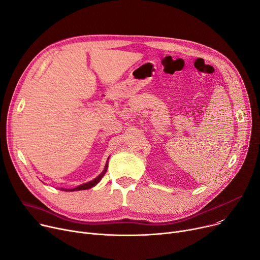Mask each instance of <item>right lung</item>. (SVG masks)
Segmentation results:
<instances>
[{
  "label": "right lung",
  "instance_id": "right-lung-1",
  "mask_svg": "<svg viewBox=\"0 0 260 260\" xmlns=\"http://www.w3.org/2000/svg\"><path fill=\"white\" fill-rule=\"evenodd\" d=\"M107 170H108V163H107L105 169H103V171L101 172V174H100L96 179H94L93 181H90V182H88V183H84V184H82V185H79L78 187L73 188V189H63V188H60V190H63V191H77V190H85V189L92 188V187H94L97 183H99V181L102 179V177L106 175Z\"/></svg>",
  "mask_w": 260,
  "mask_h": 260
}]
</instances>
